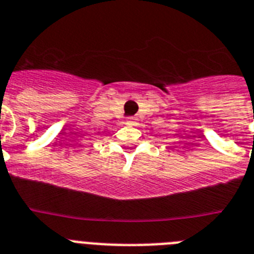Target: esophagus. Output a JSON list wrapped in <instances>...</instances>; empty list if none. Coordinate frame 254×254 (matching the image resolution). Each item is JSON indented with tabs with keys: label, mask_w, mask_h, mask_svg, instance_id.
<instances>
[{
	"label": "esophagus",
	"mask_w": 254,
	"mask_h": 254,
	"mask_svg": "<svg viewBox=\"0 0 254 254\" xmlns=\"http://www.w3.org/2000/svg\"><path fill=\"white\" fill-rule=\"evenodd\" d=\"M126 123H127V125L135 126L136 123H137V118H136V117H128V118L126 119Z\"/></svg>",
	"instance_id": "obj_1"
}]
</instances>
